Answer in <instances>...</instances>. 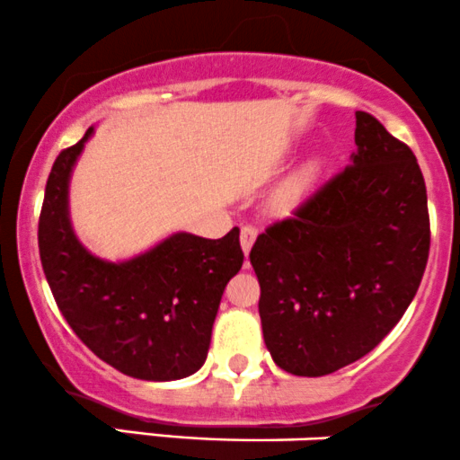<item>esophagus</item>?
<instances>
[{"mask_svg":"<svg viewBox=\"0 0 460 460\" xmlns=\"http://www.w3.org/2000/svg\"><path fill=\"white\" fill-rule=\"evenodd\" d=\"M256 236H258V230L253 228V226H243L241 228V247H243V252H245V256L250 253Z\"/></svg>","mask_w":460,"mask_h":460,"instance_id":"obj_1","label":"esophagus"}]
</instances>
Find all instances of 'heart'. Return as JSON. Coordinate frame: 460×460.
<instances>
[{"mask_svg": "<svg viewBox=\"0 0 460 460\" xmlns=\"http://www.w3.org/2000/svg\"><path fill=\"white\" fill-rule=\"evenodd\" d=\"M304 181H305V176H299V178H295V181L290 182V185H288V193H295V191H299L301 185H304Z\"/></svg>", "mask_w": 460, "mask_h": 460, "instance_id": "obj_1", "label": "heart"}]
</instances>
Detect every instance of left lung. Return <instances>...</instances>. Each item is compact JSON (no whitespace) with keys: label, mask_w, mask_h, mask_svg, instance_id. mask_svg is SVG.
<instances>
[{"label":"left lung","mask_w":460,"mask_h":460,"mask_svg":"<svg viewBox=\"0 0 460 460\" xmlns=\"http://www.w3.org/2000/svg\"><path fill=\"white\" fill-rule=\"evenodd\" d=\"M355 120L350 165L250 252L264 344L296 376L332 375L370 353L413 301L429 261L418 159L375 116L355 111Z\"/></svg>","instance_id":"8db88e82"}]
</instances>
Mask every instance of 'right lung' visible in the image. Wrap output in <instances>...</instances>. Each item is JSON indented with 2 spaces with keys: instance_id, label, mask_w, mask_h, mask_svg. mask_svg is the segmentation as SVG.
<instances>
[{
  "instance_id": "1",
  "label": "right lung",
  "mask_w": 460,
  "mask_h": 460,
  "mask_svg": "<svg viewBox=\"0 0 460 460\" xmlns=\"http://www.w3.org/2000/svg\"><path fill=\"white\" fill-rule=\"evenodd\" d=\"M92 131L58 155L47 181L38 250L49 288L105 364L133 379H185L202 368L221 295L243 267L239 228L217 241L178 232L118 264L92 256L68 219L70 172Z\"/></svg>"
}]
</instances>
